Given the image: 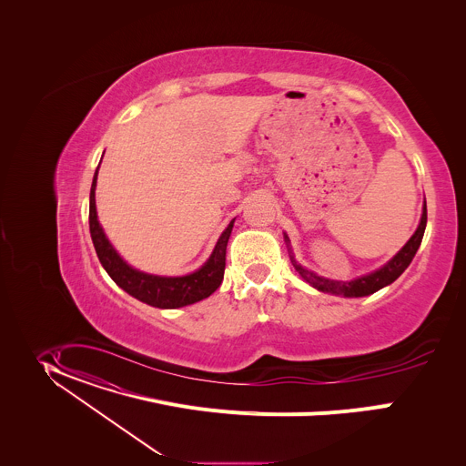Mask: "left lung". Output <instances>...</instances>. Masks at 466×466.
I'll return each mask as SVG.
<instances>
[{
	"label": "left lung",
	"instance_id": "obj_1",
	"mask_svg": "<svg viewBox=\"0 0 466 466\" xmlns=\"http://www.w3.org/2000/svg\"><path fill=\"white\" fill-rule=\"evenodd\" d=\"M425 226H427V204H423V213H421V220H420V226L418 229L414 231V235L409 238V242L401 248L399 251V255L390 260L386 266L368 276H362L359 279H353V281H333V279H327V278H321L307 268H303L301 266L296 264V260L290 257L292 260V266L296 267V270L301 274V278L305 281H309L312 287L323 290V292H330V294H337V296H348V298H360V296H370L377 290H380L382 287L393 283L400 274L409 267V264L412 262L420 244H421V238H423V233H425Z\"/></svg>",
	"mask_w": 466,
	"mask_h": 466
}]
</instances>
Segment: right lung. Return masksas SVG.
Here are the masks:
<instances>
[{"instance_id": "add662e5", "label": "right lung", "mask_w": 466, "mask_h": 466, "mask_svg": "<svg viewBox=\"0 0 466 466\" xmlns=\"http://www.w3.org/2000/svg\"><path fill=\"white\" fill-rule=\"evenodd\" d=\"M98 168L93 177L91 194H89V231L95 251L98 255L100 264L113 278V281L129 292L136 299L157 307V309H179L200 299L211 296L222 283L224 268H226V248L233 229V222L226 228L220 235L209 260L200 267L199 270L179 276V278H165V276H152L139 272L133 267L127 266L113 249L109 240L106 238L98 218H96V206H95V187H96Z\"/></svg>"}]
</instances>
